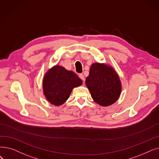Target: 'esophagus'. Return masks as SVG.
Listing matches in <instances>:
<instances>
[{"mask_svg":"<svg viewBox=\"0 0 159 159\" xmlns=\"http://www.w3.org/2000/svg\"><path fill=\"white\" fill-rule=\"evenodd\" d=\"M79 77H80V79L82 81H84V76L83 74H82V73L79 74Z\"/></svg>","mask_w":159,"mask_h":159,"instance_id":"esophagus-1","label":"esophagus"}]
</instances>
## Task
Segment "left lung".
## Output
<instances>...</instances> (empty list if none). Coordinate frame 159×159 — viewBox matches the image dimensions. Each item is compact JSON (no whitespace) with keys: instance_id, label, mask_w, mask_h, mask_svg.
I'll return each mask as SVG.
<instances>
[{"instance_id":"obj_1","label":"left lung","mask_w":159,"mask_h":159,"mask_svg":"<svg viewBox=\"0 0 159 159\" xmlns=\"http://www.w3.org/2000/svg\"><path fill=\"white\" fill-rule=\"evenodd\" d=\"M86 85L93 101L102 107L112 105L121 92L118 73L113 67L105 64L94 63L91 66Z\"/></svg>"}]
</instances>
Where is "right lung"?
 Here are the masks:
<instances>
[{"instance_id": "1", "label": "right lung", "mask_w": 159, "mask_h": 159, "mask_svg": "<svg viewBox=\"0 0 159 159\" xmlns=\"http://www.w3.org/2000/svg\"><path fill=\"white\" fill-rule=\"evenodd\" d=\"M82 84V81L77 74L57 65L44 76L43 93L47 100L52 105L60 106L67 100L72 89Z\"/></svg>"}]
</instances>
